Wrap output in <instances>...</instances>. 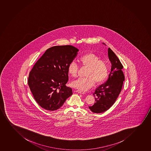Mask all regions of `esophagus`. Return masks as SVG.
I'll use <instances>...</instances> for the list:
<instances>
[{"instance_id":"34e87169","label":"esophagus","mask_w":151,"mask_h":151,"mask_svg":"<svg viewBox=\"0 0 151 151\" xmlns=\"http://www.w3.org/2000/svg\"><path fill=\"white\" fill-rule=\"evenodd\" d=\"M76 92L78 93H80V94H85L86 93L85 91H82L81 90H76Z\"/></svg>"}]
</instances>
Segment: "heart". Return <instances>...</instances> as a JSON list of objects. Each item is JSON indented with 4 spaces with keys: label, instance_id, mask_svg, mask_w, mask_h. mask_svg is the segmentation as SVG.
<instances>
[{
    "label": "heart",
    "instance_id": "obj_1",
    "mask_svg": "<svg viewBox=\"0 0 151 151\" xmlns=\"http://www.w3.org/2000/svg\"><path fill=\"white\" fill-rule=\"evenodd\" d=\"M80 65L87 67L85 78H79L72 82V85L77 89L85 91L91 88L96 82L100 84L105 81L109 73V64L106 60L93 53H88L82 55L78 59ZM67 70L72 77H76L78 71V65L74 61L69 64Z\"/></svg>",
    "mask_w": 151,
    "mask_h": 151
}]
</instances>
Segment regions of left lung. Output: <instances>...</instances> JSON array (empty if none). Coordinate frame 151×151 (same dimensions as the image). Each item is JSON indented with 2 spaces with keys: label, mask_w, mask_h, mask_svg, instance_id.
<instances>
[{
  "label": "left lung",
  "mask_w": 151,
  "mask_h": 151,
  "mask_svg": "<svg viewBox=\"0 0 151 151\" xmlns=\"http://www.w3.org/2000/svg\"><path fill=\"white\" fill-rule=\"evenodd\" d=\"M108 53L112 64L109 77L105 83L96 88L93 93L96 102L89 107L90 110L95 113L105 112L114 104L121 91L125 80L122 71L123 66L120 60L110 48L108 50Z\"/></svg>",
  "instance_id": "1"
}]
</instances>
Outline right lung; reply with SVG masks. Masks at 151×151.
<instances>
[{
  "instance_id": "obj_1",
  "label": "right lung",
  "mask_w": 151,
  "mask_h": 151,
  "mask_svg": "<svg viewBox=\"0 0 151 151\" xmlns=\"http://www.w3.org/2000/svg\"><path fill=\"white\" fill-rule=\"evenodd\" d=\"M71 45L55 46L48 49L30 72L28 80L34 99L42 108L56 110L72 95L66 86L69 64L78 53Z\"/></svg>"
}]
</instances>
